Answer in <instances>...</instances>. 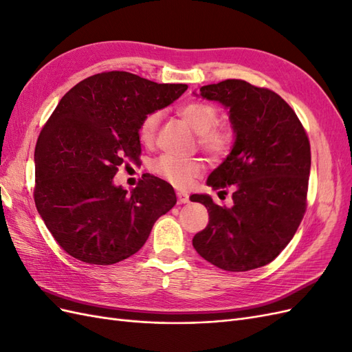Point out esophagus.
I'll list each match as a JSON object with an SVG mask.
<instances>
[{
    "mask_svg": "<svg viewBox=\"0 0 352 352\" xmlns=\"http://www.w3.org/2000/svg\"><path fill=\"white\" fill-rule=\"evenodd\" d=\"M189 197L184 192H177V204H188Z\"/></svg>",
    "mask_w": 352,
    "mask_h": 352,
    "instance_id": "1",
    "label": "esophagus"
}]
</instances>
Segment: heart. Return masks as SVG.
Returning <instances> with one entry per match:
<instances>
[{
  "instance_id": "obj_1",
  "label": "heart",
  "mask_w": 352,
  "mask_h": 352,
  "mask_svg": "<svg viewBox=\"0 0 352 352\" xmlns=\"http://www.w3.org/2000/svg\"><path fill=\"white\" fill-rule=\"evenodd\" d=\"M180 116L186 124H189L198 133V146L211 160L220 162L225 160L235 145V131L228 124H220V114L212 105L192 101L180 109ZM163 113L160 110L150 111L144 116L138 129L140 141L151 146L155 142ZM153 172L170 185L185 189L199 177L206 170V164L201 158H176L172 155H163L153 163Z\"/></svg>"
}]
</instances>
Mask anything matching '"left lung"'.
I'll return each instance as SVG.
<instances>
[{"mask_svg": "<svg viewBox=\"0 0 352 352\" xmlns=\"http://www.w3.org/2000/svg\"><path fill=\"white\" fill-rule=\"evenodd\" d=\"M202 98L229 109L235 145L207 184L233 206L208 195L194 199L208 210V225L194 248L216 267L248 272L272 263L294 238L307 210L310 141L302 123L280 95L241 79L199 89Z\"/></svg>", "mask_w": 352, "mask_h": 352, "instance_id": "left-lung-1", "label": "left lung"}]
</instances>
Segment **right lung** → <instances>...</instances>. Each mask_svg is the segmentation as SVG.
<instances>
[{"label": "right lung", "mask_w": 352, "mask_h": 352, "mask_svg": "<svg viewBox=\"0 0 352 352\" xmlns=\"http://www.w3.org/2000/svg\"><path fill=\"white\" fill-rule=\"evenodd\" d=\"M188 89L129 72H102L60 100L35 146L34 198L45 226L72 257L119 263L142 248L155 220L176 204L166 180L151 176L127 194L113 184L141 155L140 123Z\"/></svg>", "instance_id": "obj_1"}]
</instances>
